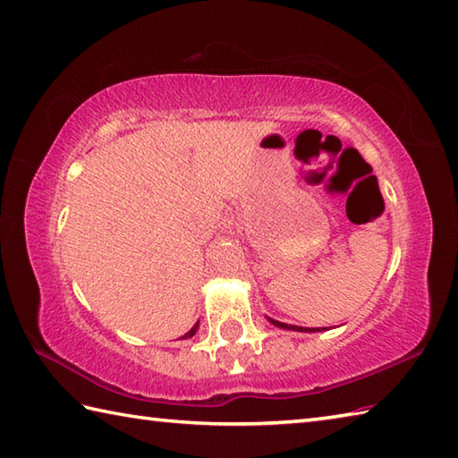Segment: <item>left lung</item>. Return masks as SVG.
I'll use <instances>...</instances> for the list:
<instances>
[{"label":"left lung","instance_id":"obj_1","mask_svg":"<svg viewBox=\"0 0 458 458\" xmlns=\"http://www.w3.org/2000/svg\"><path fill=\"white\" fill-rule=\"evenodd\" d=\"M269 323H271V325H276V327H279V328L297 330V333H320V330H325V328H305V327H293V325H285V323H279V320H274V318H269Z\"/></svg>","mask_w":458,"mask_h":458}]
</instances>
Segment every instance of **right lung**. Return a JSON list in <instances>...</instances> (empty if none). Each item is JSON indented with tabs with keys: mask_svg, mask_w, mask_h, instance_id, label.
Masks as SVG:
<instances>
[{
	"mask_svg": "<svg viewBox=\"0 0 458 458\" xmlns=\"http://www.w3.org/2000/svg\"><path fill=\"white\" fill-rule=\"evenodd\" d=\"M197 328H199V323L194 325V327L189 330V333H184L181 338H191V336H194V333H197Z\"/></svg>",
	"mask_w": 458,
	"mask_h": 458,
	"instance_id": "right-lung-1",
	"label": "right lung"
}]
</instances>
